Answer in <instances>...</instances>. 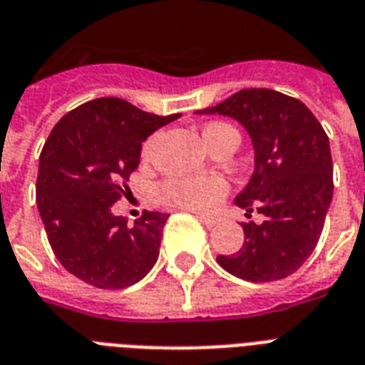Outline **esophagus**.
<instances>
[{
    "mask_svg": "<svg viewBox=\"0 0 365 365\" xmlns=\"http://www.w3.org/2000/svg\"><path fill=\"white\" fill-rule=\"evenodd\" d=\"M197 217H199L200 222L205 223V225H208V227H214L217 223L216 217H210V216H205V214H197Z\"/></svg>",
    "mask_w": 365,
    "mask_h": 365,
    "instance_id": "1",
    "label": "esophagus"
}]
</instances>
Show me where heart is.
Segmentation results:
<instances>
[{
	"mask_svg": "<svg viewBox=\"0 0 365 365\" xmlns=\"http://www.w3.org/2000/svg\"><path fill=\"white\" fill-rule=\"evenodd\" d=\"M231 128L225 123H208L202 128V136L206 143L212 145L223 132H231ZM155 138L148 140L143 145V153H149L153 148ZM229 185L222 176L214 174H200V176H182L170 178L159 185V197L163 202L183 210L193 212H212L216 208L222 199L227 195Z\"/></svg>",
	"mask_w": 365,
	"mask_h": 365,
	"instance_id": "obj_1",
	"label": "heart"
}]
</instances>
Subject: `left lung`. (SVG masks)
Segmentation results:
<instances>
[{"mask_svg": "<svg viewBox=\"0 0 365 365\" xmlns=\"http://www.w3.org/2000/svg\"><path fill=\"white\" fill-rule=\"evenodd\" d=\"M197 113L237 119L248 130L255 168L235 202L263 216L242 223V248L217 263L250 282L289 277L317 248L331 195L328 134L301 100L271 88H244Z\"/></svg>", "mask_w": 365, "mask_h": 365, "instance_id": "obj_1", "label": "left lung"}]
</instances>
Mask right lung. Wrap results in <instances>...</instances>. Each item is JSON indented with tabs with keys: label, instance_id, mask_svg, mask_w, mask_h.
<instances>
[{
	"label": "right lung",
	"instance_id": "add662e5",
	"mask_svg": "<svg viewBox=\"0 0 365 365\" xmlns=\"http://www.w3.org/2000/svg\"><path fill=\"white\" fill-rule=\"evenodd\" d=\"M178 117L108 96L66 113L48 134L39 155L37 210L56 259L83 282L121 289L155 265L168 214L145 210L128 225L111 206L128 193L143 140Z\"/></svg>",
	"mask_w": 365,
	"mask_h": 365
}]
</instances>
